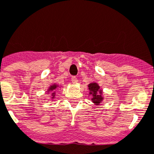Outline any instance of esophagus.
Returning a JSON list of instances; mask_svg holds the SVG:
<instances>
[{
  "label": "esophagus",
  "instance_id": "obj_1",
  "mask_svg": "<svg viewBox=\"0 0 154 154\" xmlns=\"http://www.w3.org/2000/svg\"><path fill=\"white\" fill-rule=\"evenodd\" d=\"M72 83H77L78 82V79H77V77L76 76H72Z\"/></svg>",
  "mask_w": 154,
  "mask_h": 154
}]
</instances>
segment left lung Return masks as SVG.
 I'll list each match as a JSON object with an SVG mask.
<instances>
[{"label":"left lung","instance_id":"obj_1","mask_svg":"<svg viewBox=\"0 0 154 154\" xmlns=\"http://www.w3.org/2000/svg\"><path fill=\"white\" fill-rule=\"evenodd\" d=\"M89 90H90V94H92V101L96 104H99L103 100V97L100 94H97V92L100 89V87L97 83H91L88 85ZM100 94H101V91H100Z\"/></svg>","mask_w":154,"mask_h":154}]
</instances>
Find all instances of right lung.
<instances>
[{
	"instance_id": "right-lung-1",
	"label": "right lung",
	"mask_w": 154,
	"mask_h": 154,
	"mask_svg": "<svg viewBox=\"0 0 154 154\" xmlns=\"http://www.w3.org/2000/svg\"><path fill=\"white\" fill-rule=\"evenodd\" d=\"M57 88H58V86L57 85H51V87H50V88L48 89V91H53V93H52L53 97H54V94H55L56 91L57 90Z\"/></svg>"
}]
</instances>
